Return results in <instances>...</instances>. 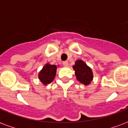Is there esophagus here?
Listing matches in <instances>:
<instances>
[{
    "label": "esophagus",
    "instance_id": "obj_1",
    "mask_svg": "<svg viewBox=\"0 0 128 128\" xmlns=\"http://www.w3.org/2000/svg\"><path fill=\"white\" fill-rule=\"evenodd\" d=\"M62 64H63V65H64V66H68V62L67 61L64 62H63Z\"/></svg>",
    "mask_w": 128,
    "mask_h": 128
}]
</instances>
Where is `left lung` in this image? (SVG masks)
I'll use <instances>...</instances> for the list:
<instances>
[{"label":"left lung","instance_id":"obj_1","mask_svg":"<svg viewBox=\"0 0 128 128\" xmlns=\"http://www.w3.org/2000/svg\"><path fill=\"white\" fill-rule=\"evenodd\" d=\"M75 71V75L79 82L85 86L89 85L93 78V73L92 69L82 60H77L73 66Z\"/></svg>","mask_w":128,"mask_h":128}]
</instances>
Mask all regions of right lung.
Masks as SVG:
<instances>
[{
    "label": "right lung",
    "instance_id": "1",
    "mask_svg": "<svg viewBox=\"0 0 128 128\" xmlns=\"http://www.w3.org/2000/svg\"><path fill=\"white\" fill-rule=\"evenodd\" d=\"M56 65L46 64L38 74V78L44 85H47L54 80L56 74Z\"/></svg>",
    "mask_w": 128,
    "mask_h": 128
}]
</instances>
